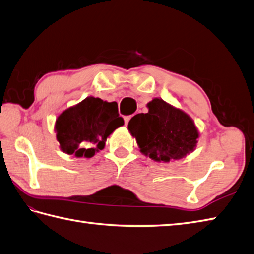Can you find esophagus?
<instances>
[{"label":"esophagus","instance_id":"esophagus-1","mask_svg":"<svg viewBox=\"0 0 254 254\" xmlns=\"http://www.w3.org/2000/svg\"><path fill=\"white\" fill-rule=\"evenodd\" d=\"M132 118V116H127L124 117V123H126V126L128 123V121H130V119Z\"/></svg>","mask_w":254,"mask_h":254}]
</instances>
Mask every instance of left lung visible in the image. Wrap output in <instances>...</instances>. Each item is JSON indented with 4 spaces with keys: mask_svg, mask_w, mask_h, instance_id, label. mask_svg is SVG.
I'll list each match as a JSON object with an SVG mask.
<instances>
[{
    "mask_svg": "<svg viewBox=\"0 0 254 254\" xmlns=\"http://www.w3.org/2000/svg\"><path fill=\"white\" fill-rule=\"evenodd\" d=\"M147 107L148 112L134 116L127 127L145 156L168 163L193 152L198 132L186 112L160 98H154Z\"/></svg>",
    "mask_w": 254,
    "mask_h": 254,
    "instance_id": "8db88e82",
    "label": "left lung"
}]
</instances>
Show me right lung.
Instances as JSON below:
<instances>
[{
    "label": "right lung",
    "mask_w": 254,
    "mask_h": 254,
    "mask_svg": "<svg viewBox=\"0 0 254 254\" xmlns=\"http://www.w3.org/2000/svg\"><path fill=\"white\" fill-rule=\"evenodd\" d=\"M123 124L117 102L87 97L58 117L55 130L64 153L90 158L104 149L107 137Z\"/></svg>",
    "instance_id": "1"
}]
</instances>
